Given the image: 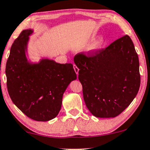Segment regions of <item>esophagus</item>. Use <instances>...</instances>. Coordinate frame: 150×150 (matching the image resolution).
Here are the masks:
<instances>
[{
  "instance_id": "esophagus-1",
  "label": "esophagus",
  "mask_w": 150,
  "mask_h": 150,
  "mask_svg": "<svg viewBox=\"0 0 150 150\" xmlns=\"http://www.w3.org/2000/svg\"><path fill=\"white\" fill-rule=\"evenodd\" d=\"M73 68H74V70H75V73H76L77 75H78V73H79V69H78V68H77V66H75V65H73Z\"/></svg>"
}]
</instances>
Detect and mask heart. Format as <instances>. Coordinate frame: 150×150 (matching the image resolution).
<instances>
[{
    "instance_id": "heart-1",
    "label": "heart",
    "mask_w": 150,
    "mask_h": 150,
    "mask_svg": "<svg viewBox=\"0 0 150 150\" xmlns=\"http://www.w3.org/2000/svg\"><path fill=\"white\" fill-rule=\"evenodd\" d=\"M105 43V39L103 36H99L96 39L93 41V42L90 45L89 51L90 52H95L98 51L103 48Z\"/></svg>"
}]
</instances>
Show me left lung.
<instances>
[{"mask_svg": "<svg viewBox=\"0 0 150 150\" xmlns=\"http://www.w3.org/2000/svg\"><path fill=\"white\" fill-rule=\"evenodd\" d=\"M83 96L88 110L100 118L115 117L131 104L140 84L139 59L129 35L91 57L77 54Z\"/></svg>", "mask_w": 150, "mask_h": 150, "instance_id": "1", "label": "left lung"}]
</instances>
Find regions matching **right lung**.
Masks as SVG:
<instances>
[{"instance_id": "obj_1", "label": "right lung", "mask_w": 150, "mask_h": 150, "mask_svg": "<svg viewBox=\"0 0 150 150\" xmlns=\"http://www.w3.org/2000/svg\"><path fill=\"white\" fill-rule=\"evenodd\" d=\"M33 33V28L23 30L12 44L5 68L7 86L12 102L23 114L47 122L59 114L63 95L77 75L71 64L47 57L30 60L28 47Z\"/></svg>"}]
</instances>
